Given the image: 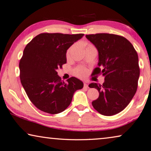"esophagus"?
<instances>
[{
    "label": "esophagus",
    "mask_w": 151,
    "mask_h": 151,
    "mask_svg": "<svg viewBox=\"0 0 151 151\" xmlns=\"http://www.w3.org/2000/svg\"><path fill=\"white\" fill-rule=\"evenodd\" d=\"M84 87L85 88H88V84L86 82H84Z\"/></svg>",
    "instance_id": "obj_1"
}]
</instances>
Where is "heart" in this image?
I'll use <instances>...</instances> for the list:
<instances>
[{
  "mask_svg": "<svg viewBox=\"0 0 151 151\" xmlns=\"http://www.w3.org/2000/svg\"><path fill=\"white\" fill-rule=\"evenodd\" d=\"M91 45H89L88 47H91ZM71 49H72V47L70 48V49L68 50V51H67V56L69 55L70 51V50H71ZM74 73H75V75L76 76H78V77L83 78V77H84V76L86 75V74H87V70H86V69H84V67H78V68H76L75 70V71H74Z\"/></svg>",
  "mask_w": 151,
  "mask_h": 151,
  "instance_id": "heart-1",
  "label": "heart"
}]
</instances>
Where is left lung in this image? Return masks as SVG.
<instances>
[{
  "label": "left lung",
  "mask_w": 151,
  "mask_h": 151,
  "mask_svg": "<svg viewBox=\"0 0 151 151\" xmlns=\"http://www.w3.org/2000/svg\"><path fill=\"white\" fill-rule=\"evenodd\" d=\"M99 52L98 67L93 74H102V85L91 83L96 88L99 98L92 102L99 113L111 116L126 108L134 97L139 77L138 56L133 45L126 38L115 34L86 35Z\"/></svg>",
  "instance_id": "obj_1"
}]
</instances>
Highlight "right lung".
Wrapping results in <instances>:
<instances>
[{
    "mask_svg": "<svg viewBox=\"0 0 151 151\" xmlns=\"http://www.w3.org/2000/svg\"><path fill=\"white\" fill-rule=\"evenodd\" d=\"M84 35L43 33L24 48L19 62L21 82L39 110L50 114L62 112L71 102L74 93L84 86L75 77L62 81L56 71L67 63V49Z\"/></svg>",
    "mask_w": 151,
    "mask_h": 151,
    "instance_id": "right-lung-1",
    "label": "right lung"
}]
</instances>
